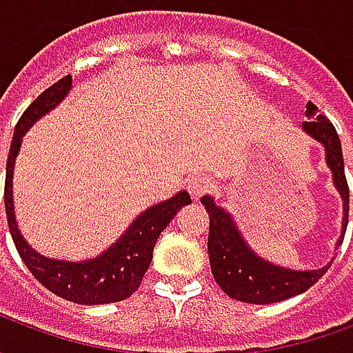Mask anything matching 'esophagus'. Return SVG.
<instances>
[{"mask_svg": "<svg viewBox=\"0 0 353 353\" xmlns=\"http://www.w3.org/2000/svg\"><path fill=\"white\" fill-rule=\"evenodd\" d=\"M210 187H212V181H210L208 177L194 176L189 179V183H187V191H189V194H191L192 199L199 200L200 196L210 189Z\"/></svg>", "mask_w": 353, "mask_h": 353, "instance_id": "1", "label": "esophagus"}]
</instances>
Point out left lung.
Instances as JSON below:
<instances>
[{"label":"left lung","instance_id":"left-lung-1","mask_svg":"<svg viewBox=\"0 0 353 353\" xmlns=\"http://www.w3.org/2000/svg\"><path fill=\"white\" fill-rule=\"evenodd\" d=\"M306 117L310 121L303 123L304 134H308L325 149V162L333 174L334 189L342 199L344 215H342L341 236L336 240V250H339L346 234L350 210V191L344 176L341 139L333 124L327 121V117L319 115L318 108L312 101H308L306 105ZM200 202L204 204L210 215L208 255H210L212 274L219 283V288L230 299L252 304L280 303L310 289L333 263L334 257L316 270H293V268L274 265L253 252L242 236L232 215L225 208L217 206L210 194H204Z\"/></svg>","mask_w":353,"mask_h":353}]
</instances>
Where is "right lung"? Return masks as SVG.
I'll return each instance as SVG.
<instances>
[{
	"mask_svg": "<svg viewBox=\"0 0 353 353\" xmlns=\"http://www.w3.org/2000/svg\"><path fill=\"white\" fill-rule=\"evenodd\" d=\"M72 75H65L45 92L39 94L14 126V136L7 159V176H5L7 223H9L12 242L17 245L22 261L30 268V272L54 295L77 304L119 303L128 299L139 288L143 274L151 265L154 244L161 232L168 227V223L181 208L191 204V196L187 191H179L172 199L149 206L128 225V229L117 238V242H113L105 252H101L92 259H50L35 252L20 234L14 217V202H12L14 162L20 153L24 134L41 117L47 115L64 100L72 90Z\"/></svg>",
	"mask_w": 353,
	"mask_h": 353,
	"instance_id": "obj_1",
	"label": "right lung"
}]
</instances>
